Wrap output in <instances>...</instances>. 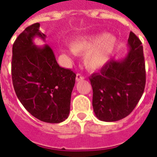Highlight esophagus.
Returning a JSON list of instances; mask_svg holds the SVG:
<instances>
[{"instance_id": "esophagus-1", "label": "esophagus", "mask_w": 157, "mask_h": 157, "mask_svg": "<svg viewBox=\"0 0 157 157\" xmlns=\"http://www.w3.org/2000/svg\"><path fill=\"white\" fill-rule=\"evenodd\" d=\"M84 79V76L81 74H76V76H75V80H76V82H79V81H82Z\"/></svg>"}]
</instances>
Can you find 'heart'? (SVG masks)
<instances>
[{
  "instance_id": "obj_1",
  "label": "heart",
  "mask_w": 157,
  "mask_h": 157,
  "mask_svg": "<svg viewBox=\"0 0 157 157\" xmlns=\"http://www.w3.org/2000/svg\"><path fill=\"white\" fill-rule=\"evenodd\" d=\"M117 47V37L100 32L75 37L71 40V47L63 48L62 51L70 55H84L85 66L97 71L109 62Z\"/></svg>"
}]
</instances>
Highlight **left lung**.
Masks as SVG:
<instances>
[{
	"label": "left lung",
	"mask_w": 157,
	"mask_h": 157,
	"mask_svg": "<svg viewBox=\"0 0 157 157\" xmlns=\"http://www.w3.org/2000/svg\"><path fill=\"white\" fill-rule=\"evenodd\" d=\"M128 53L121 59H111L100 73L90 77L95 116L103 121H117L128 117L142 97L145 86L143 46L130 32Z\"/></svg>",
	"instance_id": "obj_1"
}]
</instances>
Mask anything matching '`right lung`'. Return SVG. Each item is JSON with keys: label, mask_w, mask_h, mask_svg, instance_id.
<instances>
[{"label": "right lung", "mask_w": 157, "mask_h": 157, "mask_svg": "<svg viewBox=\"0 0 157 157\" xmlns=\"http://www.w3.org/2000/svg\"><path fill=\"white\" fill-rule=\"evenodd\" d=\"M35 37L45 40L40 24L27 27L13 46L12 79L17 98L38 120L59 123L69 117L75 74L60 67L48 44L36 46Z\"/></svg>", "instance_id": "obj_1"}]
</instances>
